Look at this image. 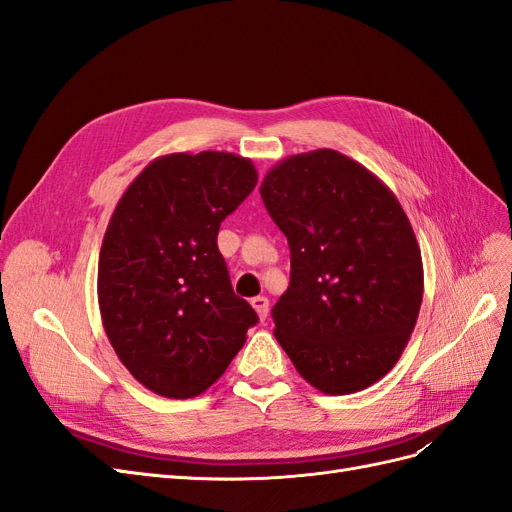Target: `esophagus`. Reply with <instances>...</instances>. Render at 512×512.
Here are the masks:
<instances>
[{
    "mask_svg": "<svg viewBox=\"0 0 512 512\" xmlns=\"http://www.w3.org/2000/svg\"><path fill=\"white\" fill-rule=\"evenodd\" d=\"M250 303L256 309V314H258L260 320H265L269 316V299L267 297H254Z\"/></svg>",
    "mask_w": 512,
    "mask_h": 512,
    "instance_id": "1",
    "label": "esophagus"
}]
</instances>
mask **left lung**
<instances>
[{
    "mask_svg": "<svg viewBox=\"0 0 512 512\" xmlns=\"http://www.w3.org/2000/svg\"><path fill=\"white\" fill-rule=\"evenodd\" d=\"M260 196L290 245L275 339L318 391L367 389L399 361L423 301L408 215L374 173L333 149L275 164Z\"/></svg>",
    "mask_w": 512,
    "mask_h": 512,
    "instance_id": "1",
    "label": "left lung"
}]
</instances>
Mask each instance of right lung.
Wrapping results in <instances>:
<instances>
[{
  "mask_svg": "<svg viewBox=\"0 0 512 512\" xmlns=\"http://www.w3.org/2000/svg\"><path fill=\"white\" fill-rule=\"evenodd\" d=\"M256 183L252 160L235 153H168L119 198L100 250L98 303L108 342L145 389L205 393L258 322L218 250L220 224Z\"/></svg>",
  "mask_w": 512,
  "mask_h": 512,
  "instance_id": "add662e5",
  "label": "right lung"
}]
</instances>
